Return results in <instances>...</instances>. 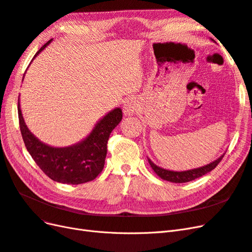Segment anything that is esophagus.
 Instances as JSON below:
<instances>
[{"label": "esophagus", "mask_w": 252, "mask_h": 252, "mask_svg": "<svg viewBox=\"0 0 252 252\" xmlns=\"http://www.w3.org/2000/svg\"><path fill=\"white\" fill-rule=\"evenodd\" d=\"M138 107H139L138 101H136L134 97H129L124 102L123 112L126 117H130V116H133V114L136 112Z\"/></svg>", "instance_id": "1"}]
</instances>
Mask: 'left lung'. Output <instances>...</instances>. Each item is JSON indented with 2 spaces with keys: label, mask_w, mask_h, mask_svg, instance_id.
<instances>
[{
  "label": "left lung",
  "mask_w": 252,
  "mask_h": 252,
  "mask_svg": "<svg viewBox=\"0 0 252 252\" xmlns=\"http://www.w3.org/2000/svg\"><path fill=\"white\" fill-rule=\"evenodd\" d=\"M224 155L220 156L219 158L216 159V161H213L210 164H207L203 167H199V168L186 170V171H172V170H167V169L161 168V167L157 166L154 162H151L150 158H148V162L151 166V168L154 169V171L161 179L172 182V183H186V182L193 181L200 177H203L204 174L208 173L211 170L215 169L218 166V164L222 161V158H224Z\"/></svg>",
  "instance_id": "1"
}]
</instances>
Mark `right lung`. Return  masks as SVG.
<instances>
[{
	"instance_id": "1",
	"label": "right lung",
	"mask_w": 252,
	"mask_h": 252,
	"mask_svg": "<svg viewBox=\"0 0 252 252\" xmlns=\"http://www.w3.org/2000/svg\"><path fill=\"white\" fill-rule=\"evenodd\" d=\"M51 41L44 44L34 58ZM18 113L23 141L36 165L51 180L71 185L93 181L102 172L109 135L123 117L121 108L113 109L97 122L86 139L71 146L59 148L48 146L30 132L22 116L20 98Z\"/></svg>"
}]
</instances>
